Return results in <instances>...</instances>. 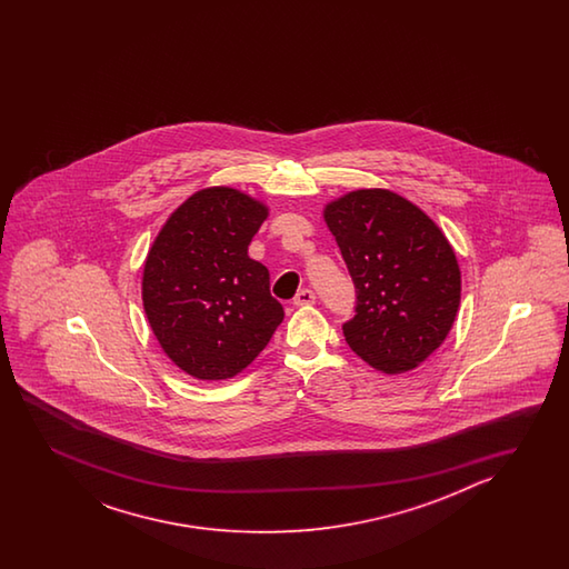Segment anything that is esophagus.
<instances>
[{
	"label": "esophagus",
	"instance_id": "esophagus-1",
	"mask_svg": "<svg viewBox=\"0 0 569 569\" xmlns=\"http://www.w3.org/2000/svg\"><path fill=\"white\" fill-rule=\"evenodd\" d=\"M315 301H317V297H315L313 290L302 289L295 295L292 305H295V307H305V305H313Z\"/></svg>",
	"mask_w": 569,
	"mask_h": 569
}]
</instances>
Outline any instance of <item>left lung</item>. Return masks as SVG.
Masks as SVG:
<instances>
[{
    "instance_id": "8db88e82",
    "label": "left lung",
    "mask_w": 569,
    "mask_h": 569,
    "mask_svg": "<svg viewBox=\"0 0 569 569\" xmlns=\"http://www.w3.org/2000/svg\"><path fill=\"white\" fill-rule=\"evenodd\" d=\"M326 221L356 287L348 346L385 375L412 370L448 338L460 307V267L446 236L385 189L343 194L326 207Z\"/></svg>"
}]
</instances>
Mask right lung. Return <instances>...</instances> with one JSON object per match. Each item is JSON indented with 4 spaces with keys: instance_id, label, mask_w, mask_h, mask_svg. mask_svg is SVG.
<instances>
[{
    "instance_id": "1",
    "label": "right lung",
    "mask_w": 569,
    "mask_h": 569,
    "mask_svg": "<svg viewBox=\"0 0 569 569\" xmlns=\"http://www.w3.org/2000/svg\"><path fill=\"white\" fill-rule=\"evenodd\" d=\"M268 209L228 187L189 197L164 223L144 264L142 301L158 343L199 380L242 372L282 323L268 268L248 246Z\"/></svg>"
}]
</instances>
